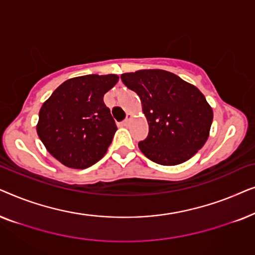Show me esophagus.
Masks as SVG:
<instances>
[{
    "mask_svg": "<svg viewBox=\"0 0 255 255\" xmlns=\"http://www.w3.org/2000/svg\"><path fill=\"white\" fill-rule=\"evenodd\" d=\"M131 118H132V114H130V113H128V114L127 115V120H125V121L123 122V125H128V123H130Z\"/></svg>",
    "mask_w": 255,
    "mask_h": 255,
    "instance_id": "esophagus-1",
    "label": "esophagus"
}]
</instances>
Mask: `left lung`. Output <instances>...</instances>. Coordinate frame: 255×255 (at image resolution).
Instances as JSON below:
<instances>
[{
  "mask_svg": "<svg viewBox=\"0 0 255 255\" xmlns=\"http://www.w3.org/2000/svg\"><path fill=\"white\" fill-rule=\"evenodd\" d=\"M121 79L140 97L148 135L138 146L146 158L175 166L203 147L214 113L196 87L163 69L124 73Z\"/></svg>",
  "mask_w": 255,
  "mask_h": 255,
  "instance_id": "obj_1",
  "label": "left lung"
}]
</instances>
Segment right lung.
I'll return each instance as SVG.
<instances>
[{
  "mask_svg": "<svg viewBox=\"0 0 255 255\" xmlns=\"http://www.w3.org/2000/svg\"><path fill=\"white\" fill-rule=\"evenodd\" d=\"M118 79L116 74L69 79L41 106L37 133L62 165L83 169L107 153L117 127L103 96Z\"/></svg>",
  "mask_w": 255,
  "mask_h": 255,
  "instance_id": "right-lung-1",
  "label": "right lung"
}]
</instances>
